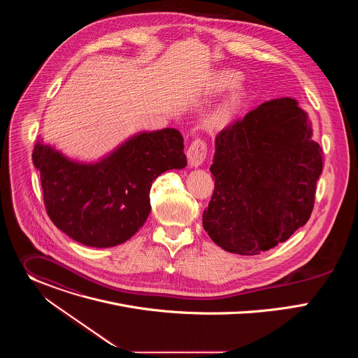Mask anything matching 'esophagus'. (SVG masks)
I'll list each match as a JSON object with an SVG mask.
<instances>
[{"label":"esophagus","instance_id":"34e87169","mask_svg":"<svg viewBox=\"0 0 358 358\" xmlns=\"http://www.w3.org/2000/svg\"><path fill=\"white\" fill-rule=\"evenodd\" d=\"M207 155H208V145L207 143L198 138V140H194L188 150H187V157H188V164L191 167H199L203 162H206L207 159Z\"/></svg>","mask_w":358,"mask_h":358}]
</instances>
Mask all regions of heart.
I'll use <instances>...</instances> for the list:
<instances>
[{
  "instance_id": "obj_1",
  "label": "heart",
  "mask_w": 358,
  "mask_h": 358,
  "mask_svg": "<svg viewBox=\"0 0 358 358\" xmlns=\"http://www.w3.org/2000/svg\"><path fill=\"white\" fill-rule=\"evenodd\" d=\"M242 80V76L235 72V71H224L221 73L217 75L215 80H214V87L217 90H227V89H234L236 87ZM242 100H243V93L236 89L235 92H232L222 103L211 113V123L215 126L224 124L227 123L234 113L239 109V106L242 105Z\"/></svg>"
}]
</instances>
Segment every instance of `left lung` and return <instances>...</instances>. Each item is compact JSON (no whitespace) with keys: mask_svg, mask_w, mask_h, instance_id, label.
<instances>
[{"mask_svg":"<svg viewBox=\"0 0 358 358\" xmlns=\"http://www.w3.org/2000/svg\"><path fill=\"white\" fill-rule=\"evenodd\" d=\"M290 97L265 101L218 133L215 188L202 227L222 249L258 255L309 221L323 151Z\"/></svg>","mask_w":358,"mask_h":358,"instance_id":"8db88e82","label":"left lung"}]
</instances>
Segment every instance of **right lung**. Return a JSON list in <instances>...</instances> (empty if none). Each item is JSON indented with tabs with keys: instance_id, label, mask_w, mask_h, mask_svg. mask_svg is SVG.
Instances as JSON below:
<instances>
[{
	"instance_id": "1",
	"label": "right lung",
	"mask_w": 358,
	"mask_h": 358,
	"mask_svg": "<svg viewBox=\"0 0 358 358\" xmlns=\"http://www.w3.org/2000/svg\"><path fill=\"white\" fill-rule=\"evenodd\" d=\"M32 162L41 173L50 221L73 241L93 248L130 239L150 214L152 181L187 166L184 138L176 129L134 134L96 163L71 160L38 138Z\"/></svg>"
}]
</instances>
